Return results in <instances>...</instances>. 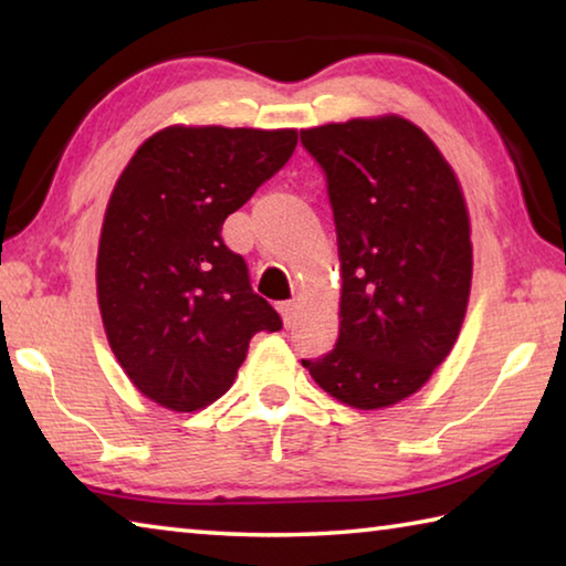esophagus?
I'll list each match as a JSON object with an SVG mask.
<instances>
[{"instance_id": "esophagus-1", "label": "esophagus", "mask_w": 566, "mask_h": 566, "mask_svg": "<svg viewBox=\"0 0 566 566\" xmlns=\"http://www.w3.org/2000/svg\"><path fill=\"white\" fill-rule=\"evenodd\" d=\"M280 312H282V319H284L286 327H292L294 319H296V314H300V302H282L280 304Z\"/></svg>"}]
</instances>
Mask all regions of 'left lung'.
<instances>
[{
    "mask_svg": "<svg viewBox=\"0 0 566 566\" xmlns=\"http://www.w3.org/2000/svg\"><path fill=\"white\" fill-rule=\"evenodd\" d=\"M327 175L342 264L339 339L302 359L354 409H381L427 385L462 329L472 239L459 179L417 124L385 114L302 129Z\"/></svg>",
    "mask_w": 566,
    "mask_h": 566,
    "instance_id": "8db88e82",
    "label": "left lung"
}]
</instances>
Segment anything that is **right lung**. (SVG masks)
<instances>
[{"instance_id": "add662e5", "label": "right lung", "mask_w": 566, "mask_h": 566, "mask_svg": "<svg viewBox=\"0 0 566 566\" xmlns=\"http://www.w3.org/2000/svg\"><path fill=\"white\" fill-rule=\"evenodd\" d=\"M294 147L296 129L171 124L124 167L104 212L97 300L114 357L147 399L205 409L232 387L249 339L282 329L222 224Z\"/></svg>"}]
</instances>
